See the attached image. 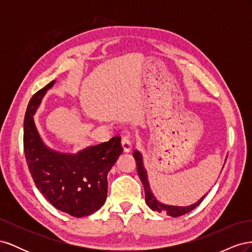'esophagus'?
<instances>
[{"label":"esophagus","mask_w":252,"mask_h":252,"mask_svg":"<svg viewBox=\"0 0 252 252\" xmlns=\"http://www.w3.org/2000/svg\"><path fill=\"white\" fill-rule=\"evenodd\" d=\"M122 147H123L125 152H129L132 148V139L130 135H125L122 138Z\"/></svg>","instance_id":"esophagus-1"}]
</instances>
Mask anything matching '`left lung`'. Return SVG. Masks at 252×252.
<instances>
[{
  "instance_id": "1",
  "label": "left lung",
  "mask_w": 252,
  "mask_h": 252,
  "mask_svg": "<svg viewBox=\"0 0 252 252\" xmlns=\"http://www.w3.org/2000/svg\"><path fill=\"white\" fill-rule=\"evenodd\" d=\"M133 158H135V162H136V170H138L139 177L143 183V186L145 189V201H146V204L148 205V207L151 210L158 211L159 213L164 212L167 216H170L172 218H178L183 215H186V213L190 212L195 207H197V206H199L202 203V201L204 200V197L206 196V194L203 195L196 203L190 205V206H187V207H179V206L166 205V204L158 202L157 200V197L154 195V193L151 192L149 182L147 179V172H146V170H145L144 165H143V158H142L141 152L139 150H134Z\"/></svg>"
}]
</instances>
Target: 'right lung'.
Instances as JSON below:
<instances>
[{
    "label": "right lung",
    "mask_w": 252,
    "mask_h": 252,
    "mask_svg": "<svg viewBox=\"0 0 252 252\" xmlns=\"http://www.w3.org/2000/svg\"><path fill=\"white\" fill-rule=\"evenodd\" d=\"M56 81L35 93L24 119V152L36 188L57 209L74 218L93 215L107 197V174L123 152L121 136L90 146L77 155L61 154L41 139L33 114Z\"/></svg>",
    "instance_id": "right-lung-1"
}]
</instances>
